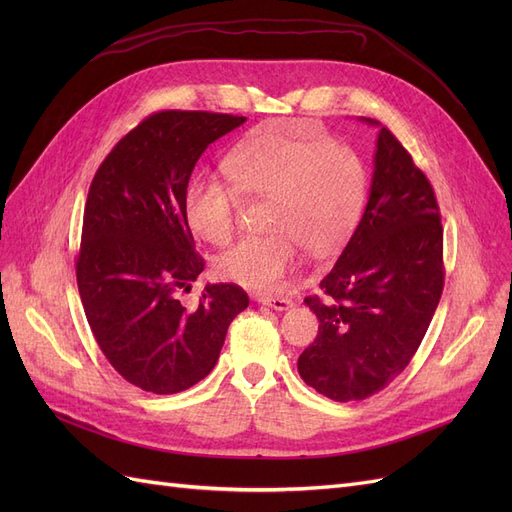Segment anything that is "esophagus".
Segmentation results:
<instances>
[{"instance_id":"34e87169","label":"esophagus","mask_w":512,"mask_h":512,"mask_svg":"<svg viewBox=\"0 0 512 512\" xmlns=\"http://www.w3.org/2000/svg\"><path fill=\"white\" fill-rule=\"evenodd\" d=\"M256 301L271 307V309H275V312H286V309L292 307L290 299H286V297H271V294H258Z\"/></svg>"}]
</instances>
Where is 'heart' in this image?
I'll use <instances>...</instances> for the list:
<instances>
[{"mask_svg":"<svg viewBox=\"0 0 512 512\" xmlns=\"http://www.w3.org/2000/svg\"><path fill=\"white\" fill-rule=\"evenodd\" d=\"M231 181L200 170L183 190L190 232L224 245L235 230L239 196H267L262 235L243 237L226 250L215 271L226 282L273 292L286 286L303 245L316 256L337 252L361 220L367 177L361 158L342 143L312 134L301 123H260L222 162Z\"/></svg>","mask_w":512,"mask_h":512,"instance_id":"b5f03b06","label":"heart"}]
</instances>
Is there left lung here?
Segmentation results:
<instances>
[{"label":"left lung","instance_id":"obj_1","mask_svg":"<svg viewBox=\"0 0 512 512\" xmlns=\"http://www.w3.org/2000/svg\"><path fill=\"white\" fill-rule=\"evenodd\" d=\"M380 128L369 200L354 235L307 297L320 327L299 356L305 384L333 401L382 391L408 367L444 288L442 224L431 183L410 153Z\"/></svg>","mask_w":512,"mask_h":512}]
</instances>
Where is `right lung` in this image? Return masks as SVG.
<instances>
[{"instance_id":"obj_1","label":"right lung","mask_w":512,"mask_h":512,"mask_svg":"<svg viewBox=\"0 0 512 512\" xmlns=\"http://www.w3.org/2000/svg\"><path fill=\"white\" fill-rule=\"evenodd\" d=\"M245 117L162 111L121 138L91 181L76 258L85 316L121 378L173 395L218 363L226 331L250 305L235 284H207L196 309L188 292L205 260L183 218V190L205 149Z\"/></svg>"}]
</instances>
